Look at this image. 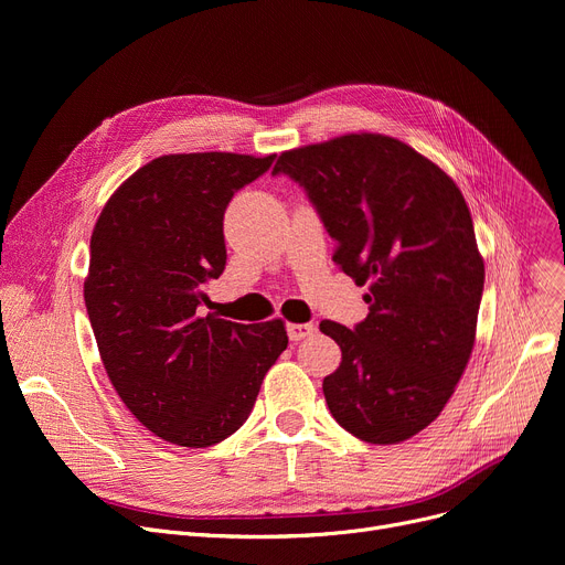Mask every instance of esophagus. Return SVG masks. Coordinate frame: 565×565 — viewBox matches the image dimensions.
<instances>
[{"label": "esophagus", "mask_w": 565, "mask_h": 565, "mask_svg": "<svg viewBox=\"0 0 565 565\" xmlns=\"http://www.w3.org/2000/svg\"><path fill=\"white\" fill-rule=\"evenodd\" d=\"M286 332H288L290 341H302V339L316 334V324L313 322H288Z\"/></svg>", "instance_id": "obj_1"}]
</instances>
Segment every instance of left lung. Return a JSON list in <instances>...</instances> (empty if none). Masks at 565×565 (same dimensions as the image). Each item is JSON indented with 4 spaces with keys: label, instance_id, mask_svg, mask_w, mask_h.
<instances>
[{
    "label": "left lung",
    "instance_id": "left-lung-1",
    "mask_svg": "<svg viewBox=\"0 0 565 565\" xmlns=\"http://www.w3.org/2000/svg\"><path fill=\"white\" fill-rule=\"evenodd\" d=\"M273 173L300 183L337 241L334 263L369 284V316L348 330L322 392L341 428L398 444L454 396L477 339L486 267L462 192L412 146L375 132L292 148Z\"/></svg>",
    "mask_w": 565,
    "mask_h": 565
}]
</instances>
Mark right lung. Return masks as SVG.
<instances>
[{
	"instance_id": "add662e5",
	"label": "right lung",
	"mask_w": 565,
	"mask_h": 565,
	"mask_svg": "<svg viewBox=\"0 0 565 565\" xmlns=\"http://www.w3.org/2000/svg\"><path fill=\"white\" fill-rule=\"evenodd\" d=\"M275 156L178 153L137 169L92 233L84 305L103 366L137 422L203 449L241 428L288 345L284 320L201 316L226 265L224 211Z\"/></svg>"
}]
</instances>
